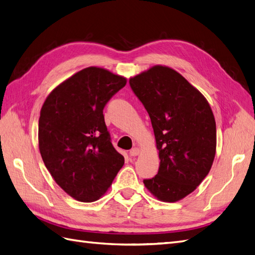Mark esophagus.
Masks as SVG:
<instances>
[{
  "label": "esophagus",
  "instance_id": "34e87169",
  "mask_svg": "<svg viewBox=\"0 0 255 255\" xmlns=\"http://www.w3.org/2000/svg\"><path fill=\"white\" fill-rule=\"evenodd\" d=\"M138 153H139V149L136 148V147L129 150V156H131V157H136Z\"/></svg>",
  "mask_w": 255,
  "mask_h": 255
}]
</instances>
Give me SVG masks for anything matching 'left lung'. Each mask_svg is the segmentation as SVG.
I'll list each match as a JSON object with an SVG mask.
<instances>
[{"instance_id": "8db88e82", "label": "left lung", "mask_w": 255, "mask_h": 255, "mask_svg": "<svg viewBox=\"0 0 255 255\" xmlns=\"http://www.w3.org/2000/svg\"><path fill=\"white\" fill-rule=\"evenodd\" d=\"M150 117L159 150L157 175L144 184L159 200L175 202L194 191L212 166L216 124L207 99L169 67L154 66L129 79Z\"/></svg>"}]
</instances>
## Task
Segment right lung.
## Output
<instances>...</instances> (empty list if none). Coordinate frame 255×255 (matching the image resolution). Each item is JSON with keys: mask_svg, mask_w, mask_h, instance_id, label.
Masks as SVG:
<instances>
[{"mask_svg": "<svg viewBox=\"0 0 255 255\" xmlns=\"http://www.w3.org/2000/svg\"><path fill=\"white\" fill-rule=\"evenodd\" d=\"M126 84V78L89 67L59 84L43 104L39 119L43 162L76 200H98L124 164L111 144L103 110Z\"/></svg>", "mask_w": 255, "mask_h": 255, "instance_id": "add662e5", "label": "right lung"}]
</instances>
